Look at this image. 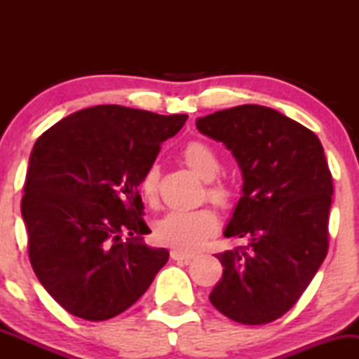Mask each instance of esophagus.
<instances>
[{"mask_svg": "<svg viewBox=\"0 0 359 359\" xmlns=\"http://www.w3.org/2000/svg\"><path fill=\"white\" fill-rule=\"evenodd\" d=\"M170 258L175 259V262H191V259L194 258V255L185 253V251H180V250H172Z\"/></svg>", "mask_w": 359, "mask_h": 359, "instance_id": "obj_1", "label": "esophagus"}]
</instances>
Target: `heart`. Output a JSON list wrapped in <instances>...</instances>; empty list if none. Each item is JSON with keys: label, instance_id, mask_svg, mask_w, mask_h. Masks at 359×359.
<instances>
[{"label": "heart", "instance_id": "1", "mask_svg": "<svg viewBox=\"0 0 359 359\" xmlns=\"http://www.w3.org/2000/svg\"><path fill=\"white\" fill-rule=\"evenodd\" d=\"M184 162L196 175L203 180H212L221 170L219 156L204 142L187 143L182 151ZM158 167L151 165L147 168L140 180V192L147 203H155L158 196ZM208 197L211 203L219 205L222 209H229L234 203V192L228 184L224 182H209ZM216 212L209 208L192 209V211H177L167 212L162 219L155 224V238L162 245L170 248L192 253L201 250L208 243L214 233L217 231Z\"/></svg>", "mask_w": 359, "mask_h": 359}]
</instances>
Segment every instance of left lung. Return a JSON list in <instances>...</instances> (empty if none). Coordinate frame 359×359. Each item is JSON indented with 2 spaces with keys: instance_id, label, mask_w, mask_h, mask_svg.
I'll return each instance as SVG.
<instances>
[{
  "instance_id": "8db88e82",
  "label": "left lung",
  "mask_w": 359,
  "mask_h": 359,
  "mask_svg": "<svg viewBox=\"0 0 359 359\" xmlns=\"http://www.w3.org/2000/svg\"><path fill=\"white\" fill-rule=\"evenodd\" d=\"M231 151L243 192L224 236L248 245L216 255L209 300L241 324H266L297 302L327 255L332 177L319 138L278 111L243 104L196 119Z\"/></svg>"
}]
</instances>
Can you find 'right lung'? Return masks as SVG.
I'll list each match as a JSON object with an SVG mask.
<instances>
[{
	"instance_id": "obj_1",
	"label": "right lung",
	"mask_w": 359,
	"mask_h": 359,
	"mask_svg": "<svg viewBox=\"0 0 359 359\" xmlns=\"http://www.w3.org/2000/svg\"><path fill=\"white\" fill-rule=\"evenodd\" d=\"M185 119L100 104L69 114L36 140L22 199L28 257L45 290L72 316L121 314L168 262L165 248L143 241L150 228L138 187Z\"/></svg>"
}]
</instances>
